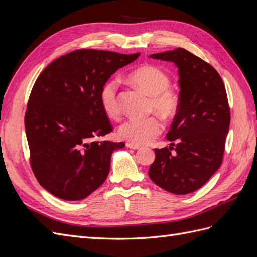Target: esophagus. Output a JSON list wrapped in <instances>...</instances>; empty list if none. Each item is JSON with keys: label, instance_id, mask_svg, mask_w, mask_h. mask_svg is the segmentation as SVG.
<instances>
[{"label": "esophagus", "instance_id": "obj_1", "mask_svg": "<svg viewBox=\"0 0 257 257\" xmlns=\"http://www.w3.org/2000/svg\"><path fill=\"white\" fill-rule=\"evenodd\" d=\"M126 147H127V148H130V149H134V150L141 149V146L135 145V144H132V143H127V144H126Z\"/></svg>", "mask_w": 257, "mask_h": 257}]
</instances>
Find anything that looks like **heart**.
<instances>
[{"mask_svg":"<svg viewBox=\"0 0 257 257\" xmlns=\"http://www.w3.org/2000/svg\"><path fill=\"white\" fill-rule=\"evenodd\" d=\"M130 79L137 87L151 96L149 108L162 118L172 119L179 110L180 99L177 92L169 88L170 80L166 73L153 65H144L130 75ZM119 80H108L99 92V103L104 112L111 119L119 118L121 108L118 97ZM163 124L157 116L147 119H130L119 127V136L122 139L135 144L146 145L161 134Z\"/></svg>","mask_w":257,"mask_h":257,"instance_id":"1","label":"heart"}]
</instances>
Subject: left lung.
<instances>
[{"mask_svg":"<svg viewBox=\"0 0 257 257\" xmlns=\"http://www.w3.org/2000/svg\"><path fill=\"white\" fill-rule=\"evenodd\" d=\"M150 58L178 67L180 105L166 136L177 144L154 149L149 177L165 191L184 195L201 188L222 164L230 123L226 90L211 65L183 48Z\"/></svg>","mask_w":257,"mask_h":257,"instance_id":"8db88e82","label":"left lung"}]
</instances>
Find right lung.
I'll return each instance as SVG.
<instances>
[{
    "mask_svg": "<svg viewBox=\"0 0 257 257\" xmlns=\"http://www.w3.org/2000/svg\"><path fill=\"white\" fill-rule=\"evenodd\" d=\"M139 54L80 49L54 60L38 76L25 125L33 173L52 195L80 200L105 182L111 154L125 144L94 139L112 131L99 92Z\"/></svg>",
    "mask_w": 257,
    "mask_h": 257,
    "instance_id": "add662e5",
    "label": "right lung"
}]
</instances>
